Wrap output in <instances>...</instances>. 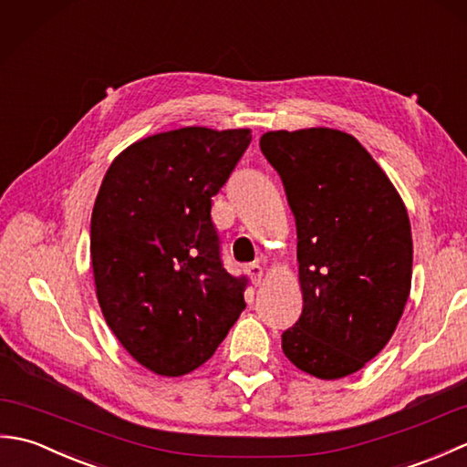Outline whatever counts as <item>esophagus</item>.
I'll return each instance as SVG.
<instances>
[{"label":"esophagus","mask_w":467,"mask_h":467,"mask_svg":"<svg viewBox=\"0 0 467 467\" xmlns=\"http://www.w3.org/2000/svg\"><path fill=\"white\" fill-rule=\"evenodd\" d=\"M246 275L251 276V281H253L254 286H259L261 281H263V266L259 263H253V265L246 266Z\"/></svg>","instance_id":"esophagus-1"}]
</instances>
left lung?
Masks as SVG:
<instances>
[{
	"label": "left lung",
	"mask_w": 467,
	"mask_h": 467,
	"mask_svg": "<svg viewBox=\"0 0 467 467\" xmlns=\"http://www.w3.org/2000/svg\"><path fill=\"white\" fill-rule=\"evenodd\" d=\"M261 150L296 224L303 313L283 353L319 379L359 371L398 327L411 289V224L400 192L357 138L276 130Z\"/></svg>",
	"instance_id": "8db88e82"
}]
</instances>
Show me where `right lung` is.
I'll use <instances>...</instances> for the list:
<instances>
[{"instance_id":"obj_1","label":"right lung","mask_w":467,"mask_h":467,"mask_svg":"<svg viewBox=\"0 0 467 467\" xmlns=\"http://www.w3.org/2000/svg\"><path fill=\"white\" fill-rule=\"evenodd\" d=\"M253 140L249 128L186 126L142 138L114 158L96 196L90 256L98 303L116 339L158 375L211 359L244 309L211 218Z\"/></svg>"}]
</instances>
